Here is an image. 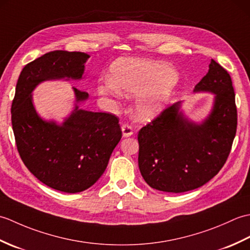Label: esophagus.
Here are the masks:
<instances>
[{
	"label": "esophagus",
	"instance_id": "esophagus-1",
	"mask_svg": "<svg viewBox=\"0 0 250 250\" xmlns=\"http://www.w3.org/2000/svg\"><path fill=\"white\" fill-rule=\"evenodd\" d=\"M121 131H122V135H124V137H129L131 135H133V129H132V126H130L128 125H122Z\"/></svg>",
	"mask_w": 250,
	"mask_h": 250
}]
</instances>
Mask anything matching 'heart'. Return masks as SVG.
<instances>
[{"label":"heart","instance_id":"1","mask_svg":"<svg viewBox=\"0 0 250 250\" xmlns=\"http://www.w3.org/2000/svg\"><path fill=\"white\" fill-rule=\"evenodd\" d=\"M176 79V71L167 63L121 58L111 64L109 78L98 84V91L107 97L137 95L136 117L148 121L166 108Z\"/></svg>","mask_w":250,"mask_h":250}]
</instances>
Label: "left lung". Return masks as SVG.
<instances>
[{
    "label": "left lung",
    "instance_id": "left-lung-1",
    "mask_svg": "<svg viewBox=\"0 0 250 250\" xmlns=\"http://www.w3.org/2000/svg\"><path fill=\"white\" fill-rule=\"evenodd\" d=\"M208 67L193 89L214 95L205 118L191 119L179 101L139 132L140 171L153 189L180 193L199 188L229 156L237 125L234 89L224 67L213 59Z\"/></svg>",
    "mask_w": 250,
    "mask_h": 250
}]
</instances>
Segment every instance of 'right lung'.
<instances>
[{"label":"right lung","mask_w":250,"mask_h":250,"mask_svg":"<svg viewBox=\"0 0 250 250\" xmlns=\"http://www.w3.org/2000/svg\"><path fill=\"white\" fill-rule=\"evenodd\" d=\"M90 56L47 52L21 71L12 104L16 144L24 166L48 187L77 193L102 176L122 132L116 116L79 107L89 94L72 88L75 102L62 122L44 119L33 102L35 88L48 81H82Z\"/></svg>","instance_id":"obj_1"}]
</instances>
